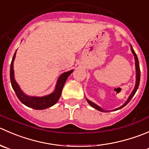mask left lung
<instances>
[{
  "label": "left lung",
  "mask_w": 149,
  "mask_h": 149,
  "mask_svg": "<svg viewBox=\"0 0 149 149\" xmlns=\"http://www.w3.org/2000/svg\"><path fill=\"white\" fill-rule=\"evenodd\" d=\"M131 51H132V54H133L134 56H135V70H136V83H135V88H134L133 91H132V93L130 94V96H129V98H128V99L127 100L126 102H125V104H123V106H122V107H120V108L117 109H115V110L120 109L123 108V107H125V106H126L127 104L128 103L130 102V100L132 99V97H133V95H135V93H136L137 90H138V86H139L140 79H141V70H140L139 61H138V56H137L136 54H135V51H134L133 48H132V46H131ZM86 100H87V101H88V104H89L90 105H91V107H93V108H95V109L98 110V111H102V112H107V111H106V110H104V109H101V107H98V106H97L96 104H94V103L91 102V101H89V100L87 99V98H86Z\"/></svg>",
  "instance_id": "8db88e82"
}]
</instances>
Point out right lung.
I'll list each match as a JSON object with an SVG mask.
<instances>
[{
    "label": "right lung",
    "instance_id": "obj_1",
    "mask_svg": "<svg viewBox=\"0 0 149 149\" xmlns=\"http://www.w3.org/2000/svg\"><path fill=\"white\" fill-rule=\"evenodd\" d=\"M15 56L16 52L14 54V56H13L12 61H11V68H10V79H11V86H12L14 91H15V93L17 95V98L25 106L34 109H47L48 107H51L52 106H54L58 101V99H59L60 96H61V91H62L63 89V87H64V84H65L66 80H67V77L70 76V74L72 72L73 70L63 73L59 77L58 81H57L55 91H54V93L50 94V95L43 97L28 96V95H25L24 93L21 91L20 88L19 87L18 84L17 83V82L14 79L13 64H14V60L15 58Z\"/></svg>",
    "mask_w": 149,
    "mask_h": 149
}]
</instances>
